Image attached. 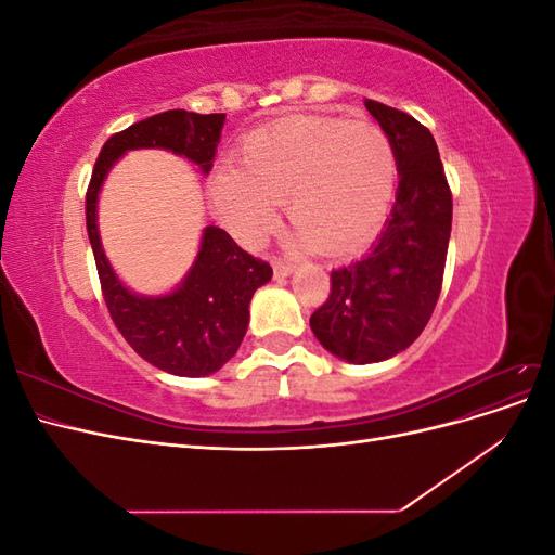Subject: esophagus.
Instances as JSON below:
<instances>
[{
	"label": "esophagus",
	"instance_id": "esophagus-1",
	"mask_svg": "<svg viewBox=\"0 0 555 555\" xmlns=\"http://www.w3.org/2000/svg\"><path fill=\"white\" fill-rule=\"evenodd\" d=\"M273 271H275V278H278V280H280V278H289V275L294 273V266L284 263V261H275V263H273Z\"/></svg>",
	"mask_w": 555,
	"mask_h": 555
}]
</instances>
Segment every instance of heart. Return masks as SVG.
<instances>
[{
    "instance_id": "heart-1",
    "label": "heart",
    "mask_w": 555,
    "mask_h": 555,
    "mask_svg": "<svg viewBox=\"0 0 555 555\" xmlns=\"http://www.w3.org/2000/svg\"><path fill=\"white\" fill-rule=\"evenodd\" d=\"M396 178V150L377 125L308 115L251 131L238 164L210 171L208 196L217 220L249 249L275 231L284 201L298 249L345 257L377 236Z\"/></svg>"
}]
</instances>
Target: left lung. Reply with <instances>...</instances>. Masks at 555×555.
I'll return each mask as SVG.
<instances>
[{
	"instance_id": "left-lung-1",
	"label": "left lung",
	"mask_w": 555,
	"mask_h": 555,
	"mask_svg": "<svg viewBox=\"0 0 555 555\" xmlns=\"http://www.w3.org/2000/svg\"><path fill=\"white\" fill-rule=\"evenodd\" d=\"M396 150L391 217L365 257L331 273V296L310 317L314 338L347 363L408 349L438 304L451 236V192L433 133L412 115L365 99Z\"/></svg>"
}]
</instances>
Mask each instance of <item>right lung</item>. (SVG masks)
Masks as SVG:
<instances>
[{
  "label": "right lung",
  "mask_w": 555,
  "mask_h": 555,
  "mask_svg": "<svg viewBox=\"0 0 555 555\" xmlns=\"http://www.w3.org/2000/svg\"><path fill=\"white\" fill-rule=\"evenodd\" d=\"M224 120V113L201 115L180 108L115 133L99 153L86 198L88 236L115 326L139 357L178 377L212 375L236 354L249 324V300L273 278V268L247 255L220 227H206L194 263L171 292L137 294L106 259L96 206L115 162L129 150H169L194 162L206 176Z\"/></svg>",
  "instance_id": "right-lung-1"
}]
</instances>
